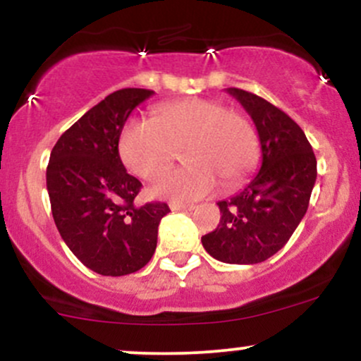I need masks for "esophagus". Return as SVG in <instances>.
<instances>
[{
  "label": "esophagus",
  "mask_w": 361,
  "mask_h": 361,
  "mask_svg": "<svg viewBox=\"0 0 361 361\" xmlns=\"http://www.w3.org/2000/svg\"><path fill=\"white\" fill-rule=\"evenodd\" d=\"M169 207H171V210H176V212H178V210H183V212H185V210H193L195 209V205H183V204H171Z\"/></svg>",
  "instance_id": "esophagus-1"
}]
</instances>
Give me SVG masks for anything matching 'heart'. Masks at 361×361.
<instances>
[{"instance_id":"heart-1","label":"heart","mask_w":361,"mask_h":361,"mask_svg":"<svg viewBox=\"0 0 361 361\" xmlns=\"http://www.w3.org/2000/svg\"><path fill=\"white\" fill-rule=\"evenodd\" d=\"M176 147H183L186 164L161 175L151 188L154 197L171 202L200 200L214 193L221 180L226 186L238 185L259 154L251 120L207 98L161 103L152 120L130 118L120 132V157L128 171L144 180L164 171Z\"/></svg>"}]
</instances>
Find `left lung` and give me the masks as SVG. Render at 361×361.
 Returning <instances> with one entry per match:
<instances>
[{
	"label": "left lung",
	"instance_id": "left-lung-1",
	"mask_svg": "<svg viewBox=\"0 0 361 361\" xmlns=\"http://www.w3.org/2000/svg\"><path fill=\"white\" fill-rule=\"evenodd\" d=\"M227 93L255 122L261 168L241 192L219 202L221 222L202 235V244L222 263L255 264L279 252L307 212L317 161L304 130L285 111L250 91Z\"/></svg>",
	"mask_w": 361,
	"mask_h": 361
}]
</instances>
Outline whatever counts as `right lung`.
Masks as SVG:
<instances>
[{
  "label": "right lung",
  "mask_w": 361,
  "mask_h": 361,
  "mask_svg": "<svg viewBox=\"0 0 361 361\" xmlns=\"http://www.w3.org/2000/svg\"><path fill=\"white\" fill-rule=\"evenodd\" d=\"M154 91L126 88L109 94L73 123L54 146L47 192L61 238L90 270L122 276L152 258L157 227L169 212L163 202L135 205L142 183L118 154L128 115Z\"/></svg>",
  "instance_id": "1"
}]
</instances>
